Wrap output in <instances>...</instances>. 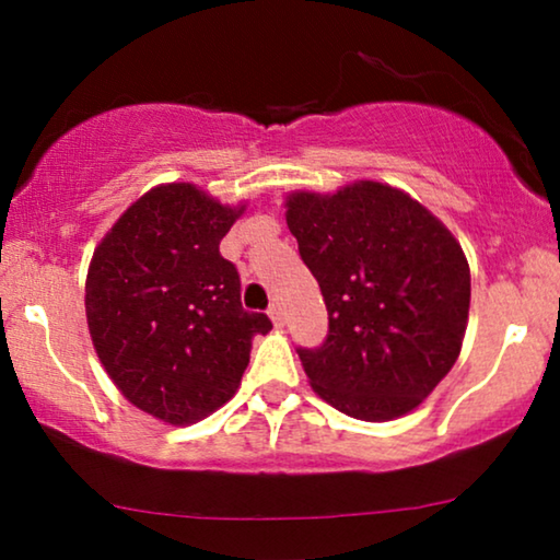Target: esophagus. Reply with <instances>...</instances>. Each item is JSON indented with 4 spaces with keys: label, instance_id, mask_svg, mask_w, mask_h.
Instances as JSON below:
<instances>
[{
    "label": "esophagus",
    "instance_id": "esophagus-1",
    "mask_svg": "<svg viewBox=\"0 0 560 560\" xmlns=\"http://www.w3.org/2000/svg\"><path fill=\"white\" fill-rule=\"evenodd\" d=\"M267 313H270V318H272V324H275V326H282V324H285V313H282L280 303H272L270 308H267Z\"/></svg>",
    "mask_w": 560,
    "mask_h": 560
}]
</instances>
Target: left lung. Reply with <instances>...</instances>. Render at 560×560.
<instances>
[{
  "label": "left lung",
  "instance_id": "left-lung-1",
  "mask_svg": "<svg viewBox=\"0 0 560 560\" xmlns=\"http://www.w3.org/2000/svg\"><path fill=\"white\" fill-rule=\"evenodd\" d=\"M285 206L328 311L326 341L298 349L311 387L370 423L416 410L462 351L471 298L462 244L385 183L298 190Z\"/></svg>",
  "mask_w": 560,
  "mask_h": 560
}]
</instances>
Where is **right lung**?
I'll return each instance as SVG.
<instances>
[{
    "label": "right lung",
    "mask_w": 560,
    "mask_h": 560,
    "mask_svg": "<svg viewBox=\"0 0 560 560\" xmlns=\"http://www.w3.org/2000/svg\"><path fill=\"white\" fill-rule=\"evenodd\" d=\"M242 211L194 183H167L129 206L91 257L96 354L129 402L171 425L232 400L252 339L272 328L242 308L240 272L219 252Z\"/></svg>",
    "instance_id": "add662e5"
}]
</instances>
